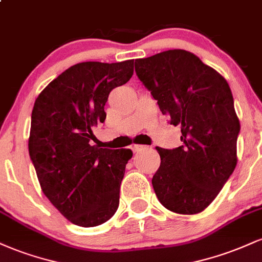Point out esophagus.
Wrapping results in <instances>:
<instances>
[{"label":"esophagus","mask_w":262,"mask_h":262,"mask_svg":"<svg viewBox=\"0 0 262 262\" xmlns=\"http://www.w3.org/2000/svg\"><path fill=\"white\" fill-rule=\"evenodd\" d=\"M144 148H145V145H139V144H133V145H130V149L133 150L134 152L139 151V150L144 149Z\"/></svg>","instance_id":"34e87169"}]
</instances>
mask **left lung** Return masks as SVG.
Returning <instances> with one entry per match:
<instances>
[{"mask_svg":"<svg viewBox=\"0 0 262 262\" xmlns=\"http://www.w3.org/2000/svg\"><path fill=\"white\" fill-rule=\"evenodd\" d=\"M135 73L170 124L181 127V146H156L161 158L151 180L156 197L171 212H202L236 166L240 123L230 87L214 69L181 49L135 60Z\"/></svg>","mask_w":262,"mask_h":262,"instance_id":"obj_1","label":"left lung"}]
</instances>
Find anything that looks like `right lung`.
<instances>
[{
    "mask_svg": "<svg viewBox=\"0 0 262 262\" xmlns=\"http://www.w3.org/2000/svg\"><path fill=\"white\" fill-rule=\"evenodd\" d=\"M134 73V60L80 62L53 80L32 111L29 156L48 200L79 227L113 217L130 149L93 145L92 128L106 119L104 104Z\"/></svg>",
    "mask_w": 262,
    "mask_h": 262,
    "instance_id": "right-lung-1",
    "label": "right lung"
}]
</instances>
